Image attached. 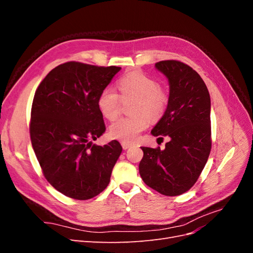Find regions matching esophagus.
Returning a JSON list of instances; mask_svg holds the SVG:
<instances>
[{
  "mask_svg": "<svg viewBox=\"0 0 253 253\" xmlns=\"http://www.w3.org/2000/svg\"><path fill=\"white\" fill-rule=\"evenodd\" d=\"M121 145H122V149H124V150H127L128 148L132 147V144L131 143H127V142H122Z\"/></svg>",
  "mask_w": 253,
  "mask_h": 253,
  "instance_id": "34e87169",
  "label": "esophagus"
}]
</instances>
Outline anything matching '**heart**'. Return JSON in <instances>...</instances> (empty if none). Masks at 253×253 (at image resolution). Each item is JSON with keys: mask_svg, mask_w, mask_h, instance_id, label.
Segmentation results:
<instances>
[{"mask_svg": "<svg viewBox=\"0 0 253 253\" xmlns=\"http://www.w3.org/2000/svg\"><path fill=\"white\" fill-rule=\"evenodd\" d=\"M120 96L112 87H105L98 97V109L103 116L114 120L118 117L122 99L134 100L129 108L132 116L120 118L110 126V135L122 142H133L149 126V119L156 121L164 116L170 102L166 87L143 73H129L118 80Z\"/></svg>", "mask_w": 253, "mask_h": 253, "instance_id": "1", "label": "heart"}]
</instances>
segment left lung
Segmentation results:
<instances>
[{
    "mask_svg": "<svg viewBox=\"0 0 253 253\" xmlns=\"http://www.w3.org/2000/svg\"><path fill=\"white\" fill-rule=\"evenodd\" d=\"M170 83V102L152 134L170 137L166 149L141 147L139 173L160 194L177 196L194 186L211 151L210 95L192 67L177 60L155 64Z\"/></svg>",
    "mask_w": 253,
    "mask_h": 253,
    "instance_id": "8db88e82",
    "label": "left lung"
}]
</instances>
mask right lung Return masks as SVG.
Returning a JSON list of instances; mask_svg holds the SVG:
<instances>
[{"label":"right lung","instance_id":"add662e5","mask_svg":"<svg viewBox=\"0 0 253 253\" xmlns=\"http://www.w3.org/2000/svg\"><path fill=\"white\" fill-rule=\"evenodd\" d=\"M120 70L70 61L51 70L36 90L30 140L44 177L67 197L89 200L109 185L121 145L90 140L105 131L98 97Z\"/></svg>","mask_w":253,"mask_h":253}]
</instances>
